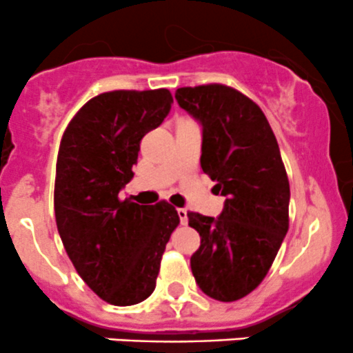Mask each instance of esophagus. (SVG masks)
I'll return each instance as SVG.
<instances>
[{
  "label": "esophagus",
  "instance_id": "esophagus-1",
  "mask_svg": "<svg viewBox=\"0 0 353 353\" xmlns=\"http://www.w3.org/2000/svg\"><path fill=\"white\" fill-rule=\"evenodd\" d=\"M177 215H179L181 223H188V212L184 208H177Z\"/></svg>",
  "mask_w": 353,
  "mask_h": 353
}]
</instances>
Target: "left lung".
<instances>
[{
  "label": "left lung",
  "instance_id": "8db88e82",
  "mask_svg": "<svg viewBox=\"0 0 353 353\" xmlns=\"http://www.w3.org/2000/svg\"><path fill=\"white\" fill-rule=\"evenodd\" d=\"M203 128L201 169L225 196L220 216L190 212L201 237L191 272L208 297L234 302L268 273L288 230L290 186L279 143L258 104L227 85L177 88Z\"/></svg>",
  "mask_w": 353,
  "mask_h": 353
}]
</instances>
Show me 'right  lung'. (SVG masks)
Here are the masks:
<instances>
[{
  "label": "right lung",
  "instance_id": "add662e5",
  "mask_svg": "<svg viewBox=\"0 0 353 353\" xmlns=\"http://www.w3.org/2000/svg\"><path fill=\"white\" fill-rule=\"evenodd\" d=\"M172 95L112 90L90 99L63 133L56 162V225L78 275L102 301L133 305L155 290L165 244L179 225L167 201L119 199L140 141L162 124Z\"/></svg>",
  "mask_w": 353,
  "mask_h": 353
}]
</instances>
